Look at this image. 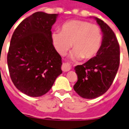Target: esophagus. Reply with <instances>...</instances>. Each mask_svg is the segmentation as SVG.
<instances>
[{
  "label": "esophagus",
  "instance_id": "34e87169",
  "mask_svg": "<svg viewBox=\"0 0 129 129\" xmlns=\"http://www.w3.org/2000/svg\"><path fill=\"white\" fill-rule=\"evenodd\" d=\"M72 67H70L69 64H66V63H64L62 66V70L63 72H68L69 70H71Z\"/></svg>",
  "mask_w": 129,
  "mask_h": 129
}]
</instances>
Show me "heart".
<instances>
[{
    "mask_svg": "<svg viewBox=\"0 0 129 129\" xmlns=\"http://www.w3.org/2000/svg\"><path fill=\"white\" fill-rule=\"evenodd\" d=\"M52 40L55 50L61 55L67 53L72 43L74 49L71 59H88L95 56L100 50L102 34L97 25L84 20H72L62 24L61 32L53 31Z\"/></svg>",
    "mask_w": 129,
    "mask_h": 129,
    "instance_id": "heart-1",
    "label": "heart"
}]
</instances>
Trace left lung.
Masks as SVG:
<instances>
[{
  "label": "left lung",
  "instance_id": "1",
  "mask_svg": "<svg viewBox=\"0 0 129 129\" xmlns=\"http://www.w3.org/2000/svg\"><path fill=\"white\" fill-rule=\"evenodd\" d=\"M100 26L103 39L95 57L75 67L77 81L74 89L85 99H94L107 92L114 79L119 65V45L114 33L102 20L94 17Z\"/></svg>",
  "mask_w": 129,
  "mask_h": 129
}]
</instances>
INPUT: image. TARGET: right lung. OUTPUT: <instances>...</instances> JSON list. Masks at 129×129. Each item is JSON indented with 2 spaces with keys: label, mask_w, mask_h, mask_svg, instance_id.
Instances as JSON below:
<instances>
[{
  "label": "right lung",
  "mask_w": 129,
  "mask_h": 129,
  "mask_svg": "<svg viewBox=\"0 0 129 129\" xmlns=\"http://www.w3.org/2000/svg\"><path fill=\"white\" fill-rule=\"evenodd\" d=\"M58 14L35 12L17 27L10 41L8 66L12 82L31 97L47 93L62 74V58L52 40Z\"/></svg>",
  "instance_id": "obj_1"
}]
</instances>
